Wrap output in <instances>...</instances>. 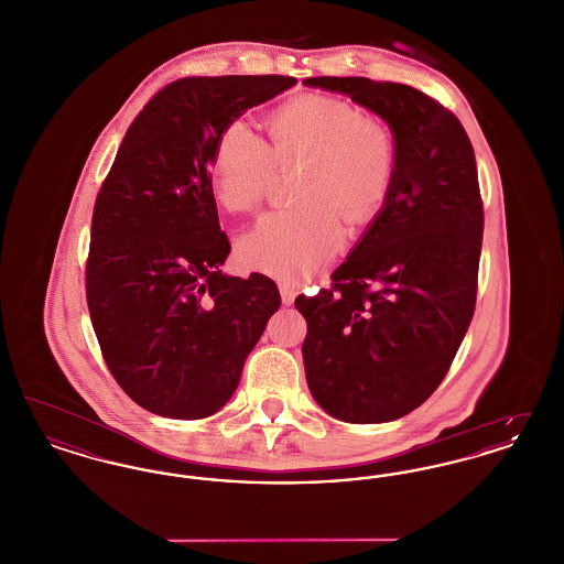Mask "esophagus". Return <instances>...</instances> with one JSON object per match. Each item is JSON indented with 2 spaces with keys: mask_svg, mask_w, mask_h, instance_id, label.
I'll use <instances>...</instances> for the list:
<instances>
[{
  "mask_svg": "<svg viewBox=\"0 0 564 564\" xmlns=\"http://www.w3.org/2000/svg\"><path fill=\"white\" fill-rule=\"evenodd\" d=\"M279 290H281V300H283V304H294L295 295H297V292H295V285H292L290 281H281L279 283Z\"/></svg>",
  "mask_w": 564,
  "mask_h": 564,
  "instance_id": "34e87169",
  "label": "esophagus"
}]
</instances>
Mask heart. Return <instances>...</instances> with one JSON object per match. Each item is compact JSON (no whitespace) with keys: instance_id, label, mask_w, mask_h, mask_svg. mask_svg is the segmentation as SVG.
<instances>
[{"instance_id":"obj_1","label":"heart","mask_w":564,"mask_h":564,"mask_svg":"<svg viewBox=\"0 0 564 564\" xmlns=\"http://www.w3.org/2000/svg\"><path fill=\"white\" fill-rule=\"evenodd\" d=\"M395 137L349 101L302 95L276 109L269 141L235 120L209 164L217 203L228 212L256 209L276 166L302 164L295 198L304 205L262 215L239 241L249 269L279 279L313 274L343 247L345 215L366 221L387 198L395 175Z\"/></svg>"}]
</instances>
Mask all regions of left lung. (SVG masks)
Instances as JSON below:
<instances>
[{"mask_svg":"<svg viewBox=\"0 0 564 564\" xmlns=\"http://www.w3.org/2000/svg\"><path fill=\"white\" fill-rule=\"evenodd\" d=\"M389 122L395 175L384 207L332 285L297 295L306 382L347 423H387L440 387L474 317L484 207L471 141L455 113L398 82L306 78Z\"/></svg>","mask_w":564,"mask_h":564,"instance_id":"left-lung-1","label":"left lung"}]
</instances>
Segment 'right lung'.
<instances>
[{"mask_svg":"<svg viewBox=\"0 0 564 564\" xmlns=\"http://www.w3.org/2000/svg\"><path fill=\"white\" fill-rule=\"evenodd\" d=\"M290 76H189L137 113L95 200L86 302L120 389L169 419L228 402L242 364L281 306L276 283L226 276L209 164L242 111L294 86Z\"/></svg>","mask_w":564,"mask_h":564,"instance_id":"right-lung-1","label":"right lung"}]
</instances>
